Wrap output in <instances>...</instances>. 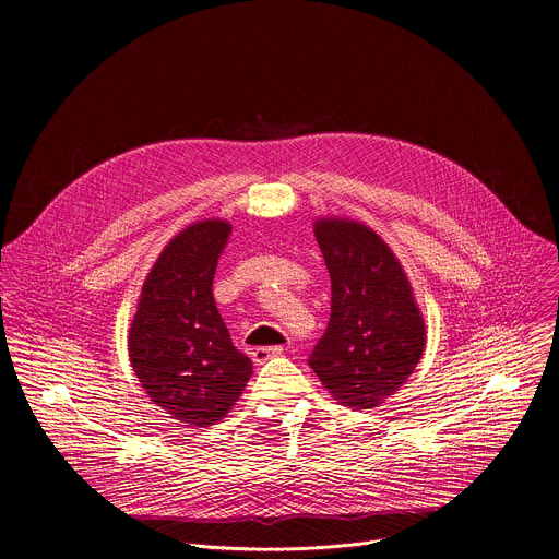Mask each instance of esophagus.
I'll return each mask as SVG.
<instances>
[{
	"label": "esophagus",
	"mask_w": 559,
	"mask_h": 559,
	"mask_svg": "<svg viewBox=\"0 0 559 559\" xmlns=\"http://www.w3.org/2000/svg\"><path fill=\"white\" fill-rule=\"evenodd\" d=\"M285 349H283V345H274V347H257V349H252V360L257 362V365H263V362H267L270 358H274V356H281Z\"/></svg>",
	"instance_id": "obj_1"
}]
</instances>
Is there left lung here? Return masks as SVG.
<instances>
[{"label": "left lung", "instance_id": "1", "mask_svg": "<svg viewBox=\"0 0 559 559\" xmlns=\"http://www.w3.org/2000/svg\"><path fill=\"white\" fill-rule=\"evenodd\" d=\"M313 231L332 278V313L307 362L345 407L371 409L423 358V316L401 263L373 229L323 218Z\"/></svg>", "mask_w": 559, "mask_h": 559}]
</instances>
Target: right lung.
Here are the masks:
<instances>
[{
  "mask_svg": "<svg viewBox=\"0 0 559 559\" xmlns=\"http://www.w3.org/2000/svg\"><path fill=\"white\" fill-rule=\"evenodd\" d=\"M229 234L225 221H201L173 238L143 283L128 336L132 369L152 403L194 427L221 420L252 376L212 296Z\"/></svg>",
  "mask_w": 559,
  "mask_h": 559,
  "instance_id": "add662e5",
  "label": "right lung"
}]
</instances>
